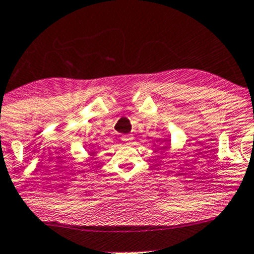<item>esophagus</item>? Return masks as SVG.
I'll list each match as a JSON object with an SVG mask.
<instances>
[{
	"mask_svg": "<svg viewBox=\"0 0 254 254\" xmlns=\"http://www.w3.org/2000/svg\"><path fill=\"white\" fill-rule=\"evenodd\" d=\"M122 141H123V142H131V141H132V136H131V135H123V136H122Z\"/></svg>",
	"mask_w": 254,
	"mask_h": 254,
	"instance_id": "34e87169",
	"label": "esophagus"
}]
</instances>
